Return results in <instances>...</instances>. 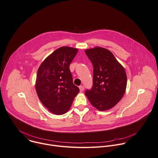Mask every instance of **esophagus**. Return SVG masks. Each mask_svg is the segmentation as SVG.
Wrapping results in <instances>:
<instances>
[{
	"mask_svg": "<svg viewBox=\"0 0 158 158\" xmlns=\"http://www.w3.org/2000/svg\"><path fill=\"white\" fill-rule=\"evenodd\" d=\"M79 89H80V92H83L84 90V86L83 85H81L79 86Z\"/></svg>",
	"mask_w": 158,
	"mask_h": 158,
	"instance_id": "34e87169",
	"label": "esophagus"
}]
</instances>
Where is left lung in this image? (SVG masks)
Here are the masks:
<instances>
[{
    "mask_svg": "<svg viewBox=\"0 0 158 158\" xmlns=\"http://www.w3.org/2000/svg\"><path fill=\"white\" fill-rule=\"evenodd\" d=\"M94 66L93 85L85 95L94 107L100 111L109 110L121 100L126 92L127 75L112 52L96 47L85 50Z\"/></svg>",
    "mask_w": 158,
    "mask_h": 158,
    "instance_id": "left-lung-1",
    "label": "left lung"
}]
</instances>
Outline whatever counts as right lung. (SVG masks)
<instances>
[{"label": "right lung", "mask_w": 158, "mask_h": 158, "mask_svg": "<svg viewBox=\"0 0 158 158\" xmlns=\"http://www.w3.org/2000/svg\"><path fill=\"white\" fill-rule=\"evenodd\" d=\"M78 49L63 46L51 53L40 65L36 90L43 106L56 115L65 114L80 92L73 83L69 64Z\"/></svg>", "instance_id": "right-lung-1"}]
</instances>
